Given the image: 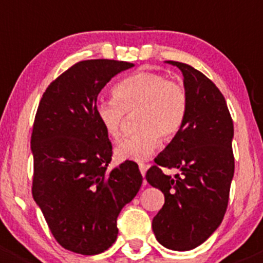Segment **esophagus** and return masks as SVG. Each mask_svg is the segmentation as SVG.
Masks as SVG:
<instances>
[{
    "label": "esophagus",
    "instance_id": "34e87169",
    "mask_svg": "<svg viewBox=\"0 0 263 263\" xmlns=\"http://www.w3.org/2000/svg\"><path fill=\"white\" fill-rule=\"evenodd\" d=\"M139 168H140V173H141V175L145 176L146 170H148V165H145V163H139ZM144 183H145V181H144Z\"/></svg>",
    "mask_w": 263,
    "mask_h": 263
}]
</instances>
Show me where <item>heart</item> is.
I'll return each instance as SVG.
<instances>
[{
  "label": "heart",
  "instance_id": "heart-1",
  "mask_svg": "<svg viewBox=\"0 0 263 263\" xmlns=\"http://www.w3.org/2000/svg\"><path fill=\"white\" fill-rule=\"evenodd\" d=\"M114 98L96 105V115L107 136L119 140L127 114H135L139 131L115 149L122 161L144 162L151 158L163 140L178 135L188 110V96L180 83L157 72L141 71L128 76L114 88Z\"/></svg>",
  "mask_w": 263,
  "mask_h": 263
}]
</instances>
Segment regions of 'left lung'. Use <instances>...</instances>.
<instances>
[{
  "label": "left lung",
  "instance_id": "8db88e82",
  "mask_svg": "<svg viewBox=\"0 0 263 263\" xmlns=\"http://www.w3.org/2000/svg\"><path fill=\"white\" fill-rule=\"evenodd\" d=\"M184 78L188 110L184 124L146 173L165 203L153 218L154 235L163 247L191 250L212 236L226 214L234 178V122L217 85L202 72L175 61ZM162 167L178 168L175 178Z\"/></svg>",
  "mask_w": 263,
  "mask_h": 263
}]
</instances>
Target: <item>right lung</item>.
Listing matches in <instances>:
<instances>
[{
    "mask_svg": "<svg viewBox=\"0 0 263 263\" xmlns=\"http://www.w3.org/2000/svg\"><path fill=\"white\" fill-rule=\"evenodd\" d=\"M134 63L80 61L44 92L31 136L32 196L58 244L93 256L117 240V218L139 192L137 163L109 168L112 146L96 105L102 88Z\"/></svg>",
    "mask_w": 263,
    "mask_h": 263,
    "instance_id": "obj_1",
    "label": "right lung"
}]
</instances>
